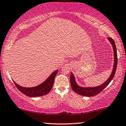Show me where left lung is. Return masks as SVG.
<instances>
[{"instance_id": "left-lung-1", "label": "left lung", "mask_w": 126, "mask_h": 126, "mask_svg": "<svg viewBox=\"0 0 126 126\" xmlns=\"http://www.w3.org/2000/svg\"><path fill=\"white\" fill-rule=\"evenodd\" d=\"M109 41H110L111 44L112 45V48H113L114 51V67L112 69V71L110 76L108 80L104 82L102 85L95 87H81L79 86L75 81V77L72 72H71V76H70V82L71 85L72 87V89L75 92L79 94L83 95V96L87 97H92L98 94L101 92H102L107 86L109 85L113 79L114 75L115 74L116 69H117V62H118V58H117V48L114 42V41L111 38H108Z\"/></svg>"}]
</instances>
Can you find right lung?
Here are the masks:
<instances>
[{
  "label": "right lung",
  "mask_w": 126,
  "mask_h": 126,
  "mask_svg": "<svg viewBox=\"0 0 126 126\" xmlns=\"http://www.w3.org/2000/svg\"><path fill=\"white\" fill-rule=\"evenodd\" d=\"M57 73L58 70L55 71L50 75V76L44 82H42L40 85L34 87H22L18 85V84H17L14 81V82L17 88L21 92L24 93V94L27 95V96L31 97L42 96L44 95L47 94L51 91L52 86H53L55 77L56 75L57 74Z\"/></svg>",
  "instance_id": "1"
}]
</instances>
